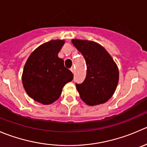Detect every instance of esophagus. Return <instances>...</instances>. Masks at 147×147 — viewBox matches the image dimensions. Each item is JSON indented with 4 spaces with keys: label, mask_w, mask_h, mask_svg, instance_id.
<instances>
[{
    "label": "esophagus",
    "mask_w": 147,
    "mask_h": 147,
    "mask_svg": "<svg viewBox=\"0 0 147 147\" xmlns=\"http://www.w3.org/2000/svg\"><path fill=\"white\" fill-rule=\"evenodd\" d=\"M70 70L72 71V73H75V67H71L70 68Z\"/></svg>",
    "instance_id": "esophagus-1"
}]
</instances>
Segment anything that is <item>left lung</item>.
<instances>
[{"label":"left lung","instance_id":"8db88e82","mask_svg":"<svg viewBox=\"0 0 147 147\" xmlns=\"http://www.w3.org/2000/svg\"><path fill=\"white\" fill-rule=\"evenodd\" d=\"M74 46L85 59L87 75L76 88L81 99L89 105L102 104L114 93L119 82V69L111 56L99 44L80 39H72Z\"/></svg>","mask_w":147,"mask_h":147}]
</instances>
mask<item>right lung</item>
<instances>
[{
	"label": "right lung",
	"instance_id": "right-lung-1",
	"mask_svg": "<svg viewBox=\"0 0 147 147\" xmlns=\"http://www.w3.org/2000/svg\"><path fill=\"white\" fill-rule=\"evenodd\" d=\"M64 40H51L37 47L24 65L22 82L26 92L34 100L49 105L58 99L73 74L58 57Z\"/></svg>",
	"mask_w": 147,
	"mask_h": 147
}]
</instances>
